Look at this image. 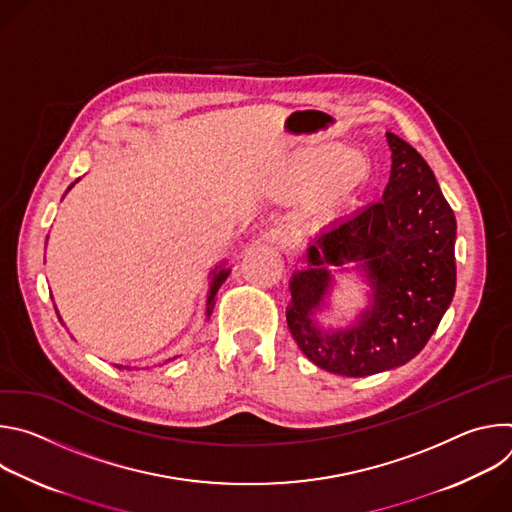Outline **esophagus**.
Returning a JSON list of instances; mask_svg holds the SVG:
<instances>
[{
    "label": "esophagus",
    "mask_w": 512,
    "mask_h": 512,
    "mask_svg": "<svg viewBox=\"0 0 512 512\" xmlns=\"http://www.w3.org/2000/svg\"><path fill=\"white\" fill-rule=\"evenodd\" d=\"M283 231H279V229H269L267 233H265V239L269 241V243H281L283 241Z\"/></svg>",
    "instance_id": "obj_1"
}]
</instances>
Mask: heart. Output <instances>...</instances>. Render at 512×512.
Instances as JSON below:
<instances>
[{"instance_id": "heart-1", "label": "heart", "mask_w": 512, "mask_h": 512, "mask_svg": "<svg viewBox=\"0 0 512 512\" xmlns=\"http://www.w3.org/2000/svg\"><path fill=\"white\" fill-rule=\"evenodd\" d=\"M346 188H350V184H342V186H338V190H346Z\"/></svg>"}]
</instances>
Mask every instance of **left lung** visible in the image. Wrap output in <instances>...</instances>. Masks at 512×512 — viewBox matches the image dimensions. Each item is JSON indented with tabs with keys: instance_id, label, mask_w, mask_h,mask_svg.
I'll use <instances>...</instances> for the list:
<instances>
[{
	"instance_id": "left-lung-1",
	"label": "left lung",
	"mask_w": 512,
	"mask_h": 512,
	"mask_svg": "<svg viewBox=\"0 0 512 512\" xmlns=\"http://www.w3.org/2000/svg\"><path fill=\"white\" fill-rule=\"evenodd\" d=\"M391 178L383 200L324 231L310 267L289 281L287 326L316 367L367 377L409 362L427 344L456 291V216L427 162L387 133ZM360 262L376 287L374 308L356 329L322 335L311 314L329 284L324 264Z\"/></svg>"
}]
</instances>
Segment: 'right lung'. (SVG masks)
<instances>
[{
    "label": "right lung",
    "mask_w": 512,
    "mask_h": 512,
    "mask_svg": "<svg viewBox=\"0 0 512 512\" xmlns=\"http://www.w3.org/2000/svg\"><path fill=\"white\" fill-rule=\"evenodd\" d=\"M229 275V269H221V271H214V277H212V285H210V291H208V300H206V316L212 314V308H214V298H216V291L221 289V285L225 283ZM117 369H129V367H123V364H115Z\"/></svg>",
    "instance_id": "obj_1"
}]
</instances>
